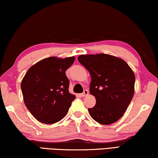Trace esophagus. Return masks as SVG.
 <instances>
[{
    "instance_id": "esophagus-1",
    "label": "esophagus",
    "mask_w": 158,
    "mask_h": 158,
    "mask_svg": "<svg viewBox=\"0 0 158 158\" xmlns=\"http://www.w3.org/2000/svg\"><path fill=\"white\" fill-rule=\"evenodd\" d=\"M89 94V92H88V90L87 89H85V90H84V92L82 93V94H81L82 97H85V96H87V95Z\"/></svg>"
}]
</instances>
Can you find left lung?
Here are the masks:
<instances>
[{
	"label": "left lung",
	"instance_id": "8db88e82",
	"mask_svg": "<svg viewBox=\"0 0 158 158\" xmlns=\"http://www.w3.org/2000/svg\"><path fill=\"white\" fill-rule=\"evenodd\" d=\"M77 60L91 76L89 92L96 105L88 108L91 117L102 125L122 118L134 94L135 75L123 59L107 54L82 55Z\"/></svg>",
	"mask_w": 158,
	"mask_h": 158
}]
</instances>
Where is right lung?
Segmentation results:
<instances>
[{
	"label": "right lung",
	"instance_id": "add662e5",
	"mask_svg": "<svg viewBox=\"0 0 158 158\" xmlns=\"http://www.w3.org/2000/svg\"><path fill=\"white\" fill-rule=\"evenodd\" d=\"M75 56H50L30 67L23 77L21 88L25 106L36 120L54 124L68 113L76 96L69 91L66 71Z\"/></svg>",
	"mask_w": 158,
	"mask_h": 158
}]
</instances>
